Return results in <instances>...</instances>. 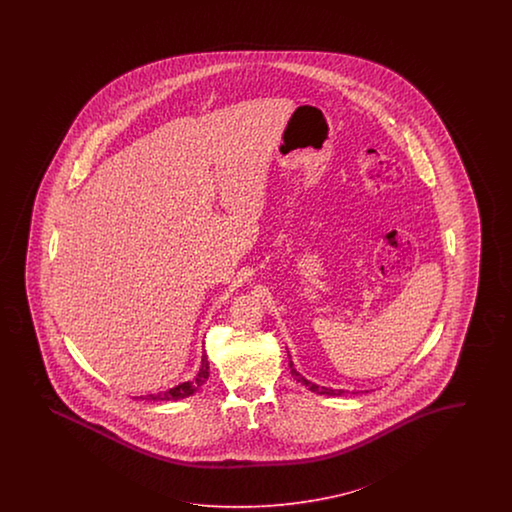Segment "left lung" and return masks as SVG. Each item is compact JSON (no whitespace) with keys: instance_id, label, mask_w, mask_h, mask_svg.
<instances>
[{"instance_id":"obj_1","label":"left lung","mask_w":512,"mask_h":512,"mask_svg":"<svg viewBox=\"0 0 512 512\" xmlns=\"http://www.w3.org/2000/svg\"><path fill=\"white\" fill-rule=\"evenodd\" d=\"M289 366H291V373L295 375L296 381L298 383H302V385H306V387L310 388L311 392H315V394H326V396H343V394H347V390H343V388H328L321 387V385H317V383H311L310 379H306L302 373H298L295 370V364H293V360H289ZM353 394H357V392H353Z\"/></svg>"}]
</instances>
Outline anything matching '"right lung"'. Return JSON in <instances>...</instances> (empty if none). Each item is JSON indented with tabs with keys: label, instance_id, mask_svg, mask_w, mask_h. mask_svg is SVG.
<instances>
[{
	"label": "right lung",
	"instance_id": "obj_1",
	"mask_svg": "<svg viewBox=\"0 0 512 512\" xmlns=\"http://www.w3.org/2000/svg\"><path fill=\"white\" fill-rule=\"evenodd\" d=\"M208 375H210L208 358H206V353H202L201 368H199V372H197V375H195L193 379L184 381V383L169 388V390L155 392V394H146V396H140V398H144V400H154V402H176V400H184V398L193 396V394L206 383ZM137 398H139V396H137Z\"/></svg>",
	"mask_w": 512,
	"mask_h": 512
}]
</instances>
